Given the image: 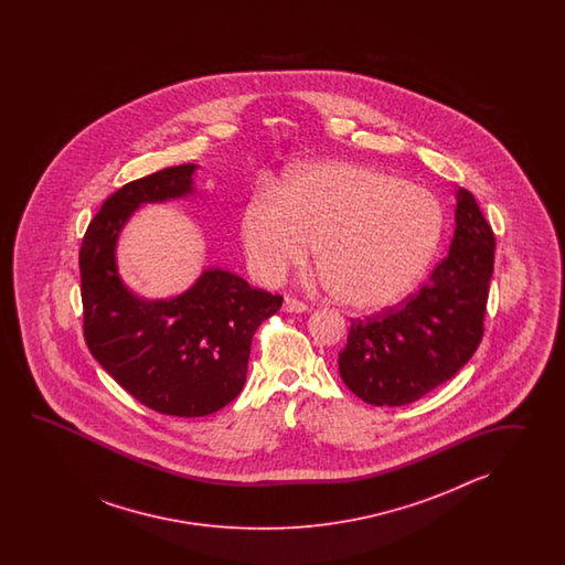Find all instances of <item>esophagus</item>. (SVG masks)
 Wrapping results in <instances>:
<instances>
[{"label": "esophagus", "mask_w": 565, "mask_h": 565, "mask_svg": "<svg viewBox=\"0 0 565 565\" xmlns=\"http://www.w3.org/2000/svg\"><path fill=\"white\" fill-rule=\"evenodd\" d=\"M282 311L287 312H305L309 311V307L302 302V300L292 299V297H287L285 302H282Z\"/></svg>", "instance_id": "34e87169"}]
</instances>
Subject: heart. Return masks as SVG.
<instances>
[{"label":"heart","mask_w":565,"mask_h":565,"mask_svg":"<svg viewBox=\"0 0 565 565\" xmlns=\"http://www.w3.org/2000/svg\"><path fill=\"white\" fill-rule=\"evenodd\" d=\"M445 210L430 190L360 163H315L282 190L260 188L242 212L254 277L278 285L312 250L315 280L360 311L404 299L433 260Z\"/></svg>","instance_id":"1"}]
</instances>
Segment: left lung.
<instances>
[{
  "label": "left lung",
  "mask_w": 565,
  "mask_h": 565,
  "mask_svg": "<svg viewBox=\"0 0 565 565\" xmlns=\"http://www.w3.org/2000/svg\"><path fill=\"white\" fill-rule=\"evenodd\" d=\"M450 250L428 282L397 307L351 319L339 353L343 384L372 406H404L469 363L484 333L494 234L475 195L458 188Z\"/></svg>",
  "instance_id": "obj_1"
}]
</instances>
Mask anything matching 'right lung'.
I'll return each mask as SVG.
<instances>
[{
  "label": "right lung",
  "mask_w": 565,
  "mask_h": 565,
  "mask_svg": "<svg viewBox=\"0 0 565 565\" xmlns=\"http://www.w3.org/2000/svg\"><path fill=\"white\" fill-rule=\"evenodd\" d=\"M193 171L161 169L108 195L78 254L88 351L127 394L180 418L214 414L241 394L254 333L282 305L222 268L169 300L139 299L122 285L115 246L125 222L141 204L193 193Z\"/></svg>",
  "instance_id": "right-lung-1"
}]
</instances>
